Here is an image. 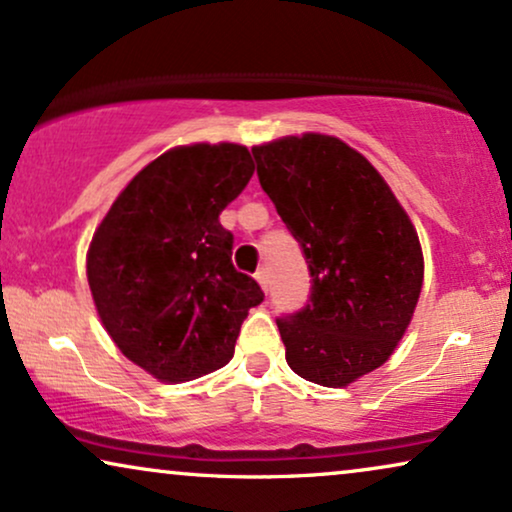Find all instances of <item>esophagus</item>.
<instances>
[{
	"label": "esophagus",
	"instance_id": "1",
	"mask_svg": "<svg viewBox=\"0 0 512 512\" xmlns=\"http://www.w3.org/2000/svg\"><path fill=\"white\" fill-rule=\"evenodd\" d=\"M256 280H258V284H261L263 291H268V284H270V272H268V268L258 270V272H256Z\"/></svg>",
	"mask_w": 512,
	"mask_h": 512
}]
</instances>
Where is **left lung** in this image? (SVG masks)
<instances>
[{
	"instance_id": "obj_1",
	"label": "left lung",
	"mask_w": 512,
	"mask_h": 512,
	"mask_svg": "<svg viewBox=\"0 0 512 512\" xmlns=\"http://www.w3.org/2000/svg\"><path fill=\"white\" fill-rule=\"evenodd\" d=\"M251 152L313 277L305 308L277 317L289 367L317 386H348L393 355L414 315L423 284L414 225L381 174L334 136Z\"/></svg>"
}]
</instances>
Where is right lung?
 <instances>
[{"mask_svg": "<svg viewBox=\"0 0 512 512\" xmlns=\"http://www.w3.org/2000/svg\"><path fill=\"white\" fill-rule=\"evenodd\" d=\"M251 176L244 145L174 148L126 185L91 240L86 275L103 327L159 381L225 367L263 301L232 265L235 237L218 221Z\"/></svg>", "mask_w": 512, "mask_h": 512, "instance_id": "add662e5", "label": "right lung"}]
</instances>
